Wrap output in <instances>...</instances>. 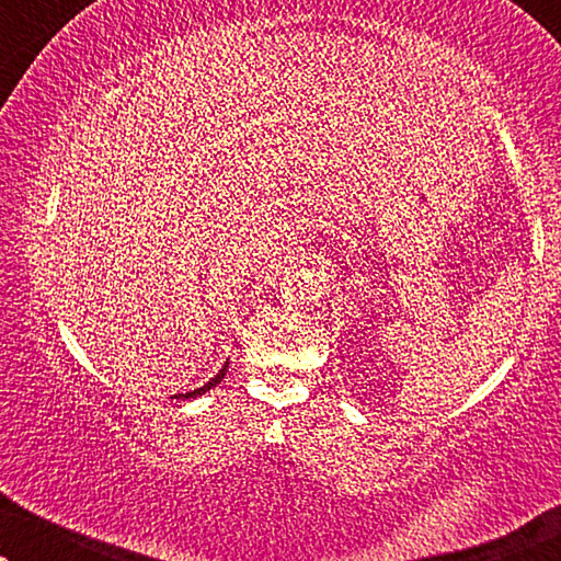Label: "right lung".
<instances>
[{"instance_id":"1","label":"right lung","mask_w":561,"mask_h":561,"mask_svg":"<svg viewBox=\"0 0 561 561\" xmlns=\"http://www.w3.org/2000/svg\"><path fill=\"white\" fill-rule=\"evenodd\" d=\"M227 367H229V363H227L225 367H221V370H219L217 375H214V378H211L209 382H206V386L196 388V390H188V393H179V396H175V398H196V396H204L206 390H211L214 386H217V382H221V378H225V375H227Z\"/></svg>"}]
</instances>
